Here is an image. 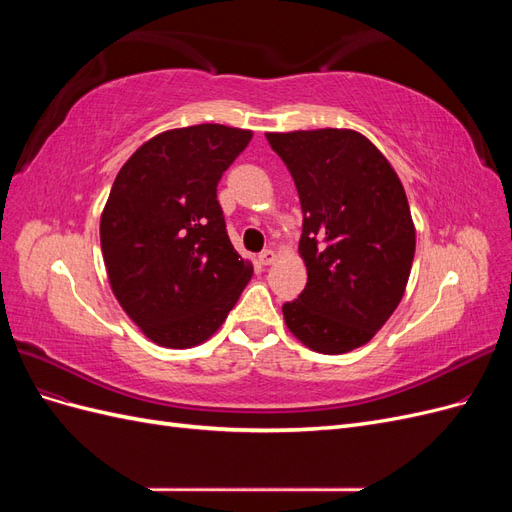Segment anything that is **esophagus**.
<instances>
[{
	"label": "esophagus",
	"mask_w": 512,
	"mask_h": 512,
	"mask_svg": "<svg viewBox=\"0 0 512 512\" xmlns=\"http://www.w3.org/2000/svg\"><path fill=\"white\" fill-rule=\"evenodd\" d=\"M258 260H260V265L269 267V265H273V262L277 260V254L273 250H265V252L258 254Z\"/></svg>",
	"instance_id": "obj_1"
}]
</instances>
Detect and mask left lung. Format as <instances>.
Here are the masks:
<instances>
[{
    "label": "left lung",
    "mask_w": 512,
    "mask_h": 512,
    "mask_svg": "<svg viewBox=\"0 0 512 512\" xmlns=\"http://www.w3.org/2000/svg\"><path fill=\"white\" fill-rule=\"evenodd\" d=\"M267 141L288 166L303 209L307 286L284 303L286 327L320 354L361 348L408 286L416 230L404 185L356 130L267 132Z\"/></svg>",
    "instance_id": "left-lung-1"
}]
</instances>
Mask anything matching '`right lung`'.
Returning <instances> with one entry per match:
<instances>
[{"label": "right lung", "instance_id": "1", "mask_svg": "<svg viewBox=\"0 0 512 512\" xmlns=\"http://www.w3.org/2000/svg\"><path fill=\"white\" fill-rule=\"evenodd\" d=\"M252 136L222 123L166 130L115 177L100 218L104 267L121 309L153 344L207 342L252 280L218 203L220 177Z\"/></svg>", "mask_w": 512, "mask_h": 512}]
</instances>
